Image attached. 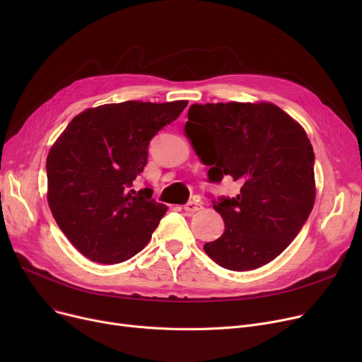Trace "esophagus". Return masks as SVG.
<instances>
[{"label": "esophagus", "mask_w": 362, "mask_h": 362, "mask_svg": "<svg viewBox=\"0 0 362 362\" xmlns=\"http://www.w3.org/2000/svg\"><path fill=\"white\" fill-rule=\"evenodd\" d=\"M185 211L186 213H197V211H199V210H202V202L199 201V199H197V198H194L192 201H189L187 204H185Z\"/></svg>", "instance_id": "obj_1"}]
</instances>
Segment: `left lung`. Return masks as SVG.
<instances>
[{
	"label": "left lung",
	"instance_id": "obj_1",
	"mask_svg": "<svg viewBox=\"0 0 362 362\" xmlns=\"http://www.w3.org/2000/svg\"><path fill=\"white\" fill-rule=\"evenodd\" d=\"M185 135L210 167L208 182L239 183L236 197L213 199L224 233L204 250L223 269L255 270L279 257L310 217L314 151L305 130L270 103L194 104Z\"/></svg>",
	"mask_w": 362,
	"mask_h": 362
}]
</instances>
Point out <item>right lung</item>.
Wrapping results in <instances>:
<instances>
[{
	"label": "right lung",
	"mask_w": 362,
	"mask_h": 362,
	"mask_svg": "<svg viewBox=\"0 0 362 362\" xmlns=\"http://www.w3.org/2000/svg\"><path fill=\"white\" fill-rule=\"evenodd\" d=\"M187 101H126L88 108L55 141L47 158L48 204L67 239L100 264H119L141 252L167 211L135 180L148 145L175 122Z\"/></svg>",
	"instance_id": "add662e5"
}]
</instances>
